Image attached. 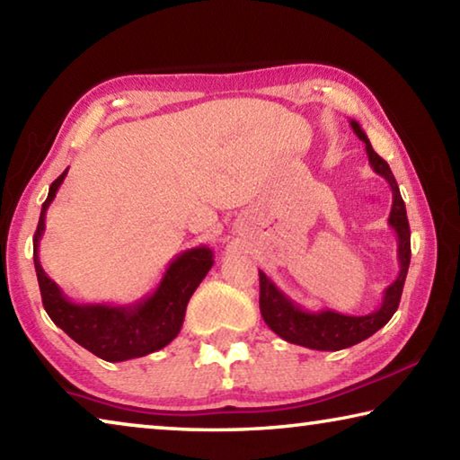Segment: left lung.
Returning <instances> with one entry per match:
<instances>
[{
	"label": "left lung",
	"instance_id": "obj_1",
	"mask_svg": "<svg viewBox=\"0 0 460 460\" xmlns=\"http://www.w3.org/2000/svg\"><path fill=\"white\" fill-rule=\"evenodd\" d=\"M351 128L357 137L365 144V150L369 155V164L376 172L385 178L389 189H392V213H389V227L398 235V261H400V274L392 284L385 288L384 300L377 310L363 316H351L341 314L334 310H305L296 305L292 298L279 290V288L271 282V278L266 276V271L260 270V310L266 324L274 331L278 337H282L294 345L314 349V351H339V349L353 347L357 342L369 339L373 332H377L381 326H385L389 318L398 310L403 282H406V274L410 268V225L406 217V205H403L402 194L398 189V182L389 170L387 162L379 158L373 150L367 136L361 129L359 123L351 119Z\"/></svg>",
	"mask_w": 460,
	"mask_h": 460
}]
</instances>
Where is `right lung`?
Returning <instances> with one entry per match:
<instances>
[{
    "mask_svg": "<svg viewBox=\"0 0 460 460\" xmlns=\"http://www.w3.org/2000/svg\"><path fill=\"white\" fill-rule=\"evenodd\" d=\"M68 168L50 184L34 233V268L44 310L68 337L101 359L118 363L164 349L182 329L186 305L213 268V249L199 245L170 261L155 290L134 305H79L46 276L38 247L46 229V211L57 197Z\"/></svg>",
    "mask_w": 460,
    "mask_h": 460,
    "instance_id": "obj_1",
    "label": "right lung"
}]
</instances>
